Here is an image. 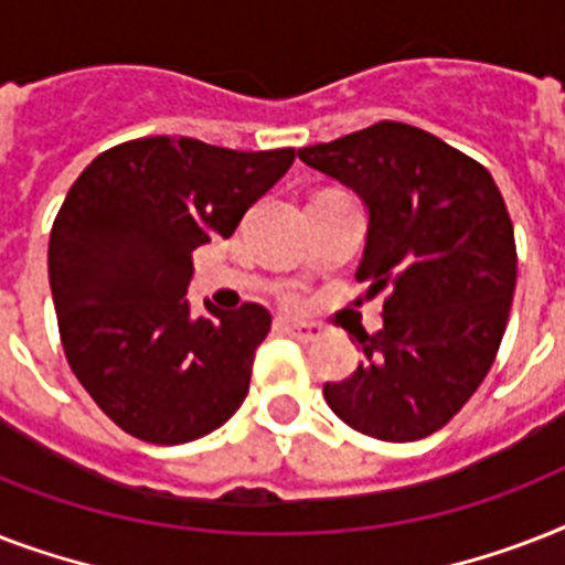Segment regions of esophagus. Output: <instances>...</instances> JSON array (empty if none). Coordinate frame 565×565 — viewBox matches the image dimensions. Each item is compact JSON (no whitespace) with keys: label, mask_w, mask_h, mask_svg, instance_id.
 <instances>
[{"label":"esophagus","mask_w":565,"mask_h":565,"mask_svg":"<svg viewBox=\"0 0 565 565\" xmlns=\"http://www.w3.org/2000/svg\"><path fill=\"white\" fill-rule=\"evenodd\" d=\"M278 328L292 340H299V343H317L322 337V328L313 326V322H299V319H281Z\"/></svg>","instance_id":"1"}]
</instances>
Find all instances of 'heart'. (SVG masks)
<instances>
[{
  "instance_id": "1",
  "label": "heart",
  "mask_w": 565,
  "mask_h": 565,
  "mask_svg": "<svg viewBox=\"0 0 565 565\" xmlns=\"http://www.w3.org/2000/svg\"><path fill=\"white\" fill-rule=\"evenodd\" d=\"M296 299H299V296H296V292H290V296H287V301H290V305H292V301H296Z\"/></svg>"
}]
</instances>
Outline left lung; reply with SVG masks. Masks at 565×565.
I'll use <instances>...</instances> for the list:
<instances>
[{"instance_id": "obj_1", "label": "left lung", "mask_w": 565, "mask_h": 565, "mask_svg": "<svg viewBox=\"0 0 565 565\" xmlns=\"http://www.w3.org/2000/svg\"><path fill=\"white\" fill-rule=\"evenodd\" d=\"M299 158L370 211L358 281L386 292L384 328L358 334L366 361L326 384L354 430L413 443L439 430L490 372L516 290L508 204L481 163L416 126L375 122Z\"/></svg>"}]
</instances>
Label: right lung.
<instances>
[{
    "instance_id": "1",
    "label": "right lung",
    "mask_w": 565,
    "mask_h": 565,
    "mask_svg": "<svg viewBox=\"0 0 565 565\" xmlns=\"http://www.w3.org/2000/svg\"><path fill=\"white\" fill-rule=\"evenodd\" d=\"M296 161L193 137H140L75 179L49 237V284L70 370L110 422L154 446L211 434L248 393L269 310L190 317L193 252L231 237Z\"/></svg>"
}]
</instances>
